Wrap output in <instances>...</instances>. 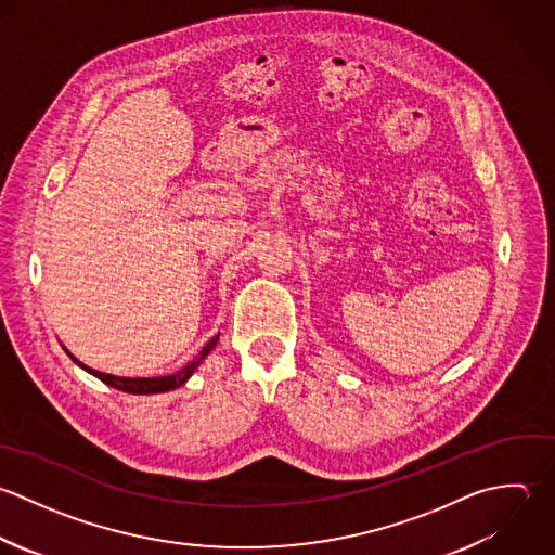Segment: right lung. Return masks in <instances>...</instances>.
<instances>
[{"label":"right lung","mask_w":555,"mask_h":555,"mask_svg":"<svg viewBox=\"0 0 555 555\" xmlns=\"http://www.w3.org/2000/svg\"><path fill=\"white\" fill-rule=\"evenodd\" d=\"M218 337H220V335L211 337V339L207 341V346L198 352V357H196L194 361H190L185 367H181V370H179V372H175V374L159 376V378H120V376H112V374H103V372H94V370H90V367L81 365V363H79L70 352H68V357H70L79 367H83L88 374L96 376L101 383H105V385H109V387H114V389H118V391H125V393H138V396H144V393H164V391H170V389L181 387V385L192 376V372L201 365V361H203V359L211 352V348L218 344Z\"/></svg>","instance_id":"right-lung-1"}]
</instances>
